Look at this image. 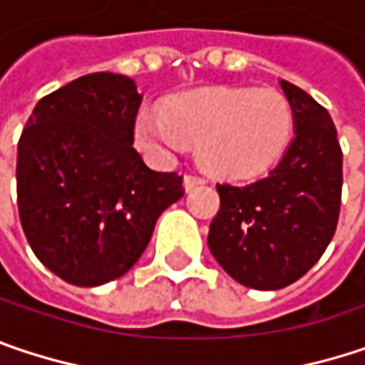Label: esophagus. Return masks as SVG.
Returning a JSON list of instances; mask_svg holds the SVG:
<instances>
[{
	"instance_id": "obj_1",
	"label": "esophagus",
	"mask_w": 365,
	"mask_h": 365,
	"mask_svg": "<svg viewBox=\"0 0 365 365\" xmlns=\"http://www.w3.org/2000/svg\"><path fill=\"white\" fill-rule=\"evenodd\" d=\"M207 180L205 178H200V175H196V173H187L185 178H183V185H185V190H192V187H196V185H200V183H205Z\"/></svg>"
}]
</instances>
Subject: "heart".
<instances>
[{
  "instance_id": "obj_1",
  "label": "heart",
  "mask_w": 365,
  "mask_h": 365,
  "mask_svg": "<svg viewBox=\"0 0 365 365\" xmlns=\"http://www.w3.org/2000/svg\"><path fill=\"white\" fill-rule=\"evenodd\" d=\"M290 102L274 89L215 87L173 98L165 110L135 118V140L156 158L198 142L202 163L221 175L247 178L272 167L292 135Z\"/></svg>"
}]
</instances>
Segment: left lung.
<instances>
[{
	"instance_id": "left-lung-1",
	"label": "left lung",
	"mask_w": 365,
	"mask_h": 365,
	"mask_svg": "<svg viewBox=\"0 0 365 365\" xmlns=\"http://www.w3.org/2000/svg\"><path fill=\"white\" fill-rule=\"evenodd\" d=\"M280 85L292 106L294 138L265 178L217 183L219 211L209 227L217 263L255 290H278L305 276L330 245L341 213L336 127L301 87Z\"/></svg>"
}]
</instances>
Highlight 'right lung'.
I'll return each instance as SVG.
<instances>
[{"mask_svg": "<svg viewBox=\"0 0 365 365\" xmlns=\"http://www.w3.org/2000/svg\"><path fill=\"white\" fill-rule=\"evenodd\" d=\"M142 96L115 73L85 75L41 98L18 142V215L37 259L75 286L127 274L183 175L152 171L133 148Z\"/></svg>", "mask_w": 365, "mask_h": 365, "instance_id": "right-lung-1", "label": "right lung"}]
</instances>
